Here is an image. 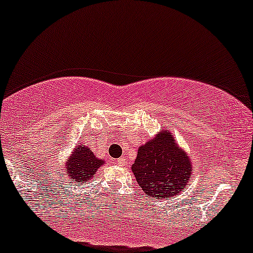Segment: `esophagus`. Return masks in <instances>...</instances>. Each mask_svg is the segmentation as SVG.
Masks as SVG:
<instances>
[{"instance_id": "obj_1", "label": "esophagus", "mask_w": 253, "mask_h": 253, "mask_svg": "<svg viewBox=\"0 0 253 253\" xmlns=\"http://www.w3.org/2000/svg\"><path fill=\"white\" fill-rule=\"evenodd\" d=\"M118 165H119V166H121V167H125V166L127 165V161L125 160L124 157L119 158V160H118Z\"/></svg>"}]
</instances>
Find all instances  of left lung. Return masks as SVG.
I'll return each mask as SVG.
<instances>
[{"label":"left lung","mask_w":253,"mask_h":253,"mask_svg":"<svg viewBox=\"0 0 253 253\" xmlns=\"http://www.w3.org/2000/svg\"><path fill=\"white\" fill-rule=\"evenodd\" d=\"M131 169L144 193L166 199L186 190L192 163L173 135L162 131L140 146Z\"/></svg>","instance_id":"1"}]
</instances>
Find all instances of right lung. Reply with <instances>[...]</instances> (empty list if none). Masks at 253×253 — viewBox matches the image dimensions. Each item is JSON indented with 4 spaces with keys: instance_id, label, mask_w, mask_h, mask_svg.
<instances>
[{
    "instance_id": "add662e5",
    "label": "right lung",
    "mask_w": 253,
    "mask_h": 253,
    "mask_svg": "<svg viewBox=\"0 0 253 253\" xmlns=\"http://www.w3.org/2000/svg\"><path fill=\"white\" fill-rule=\"evenodd\" d=\"M103 165V160L97 158L87 146L82 144L74 149L72 156L67 160L66 175L68 181H72L73 184L87 182L93 174L97 173V169Z\"/></svg>"
}]
</instances>
